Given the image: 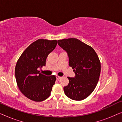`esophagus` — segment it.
Returning <instances> with one entry per match:
<instances>
[{
    "mask_svg": "<svg viewBox=\"0 0 122 122\" xmlns=\"http://www.w3.org/2000/svg\"><path fill=\"white\" fill-rule=\"evenodd\" d=\"M61 78V76H56V79H59L60 78Z\"/></svg>",
    "mask_w": 122,
    "mask_h": 122,
    "instance_id": "obj_1",
    "label": "esophagus"
}]
</instances>
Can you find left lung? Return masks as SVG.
<instances>
[{
  "instance_id": "obj_1",
  "label": "left lung",
  "mask_w": 122,
  "mask_h": 122,
  "mask_svg": "<svg viewBox=\"0 0 122 122\" xmlns=\"http://www.w3.org/2000/svg\"><path fill=\"white\" fill-rule=\"evenodd\" d=\"M58 44L67 53L69 65L74 78L68 77L69 84L64 87L65 94L74 101L87 98L94 91L101 73V62L93 48L76 38L58 40Z\"/></svg>"
}]
</instances>
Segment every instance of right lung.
Masks as SVG:
<instances>
[{"label":"right lung","instance_id":"obj_1","mask_svg":"<svg viewBox=\"0 0 122 122\" xmlns=\"http://www.w3.org/2000/svg\"><path fill=\"white\" fill-rule=\"evenodd\" d=\"M56 40L38 39L30 45L18 60L15 76L18 86L29 99L41 102L49 97L55 84V76H46L38 68L46 66L48 54L56 47Z\"/></svg>","mask_w":122,"mask_h":122}]
</instances>
